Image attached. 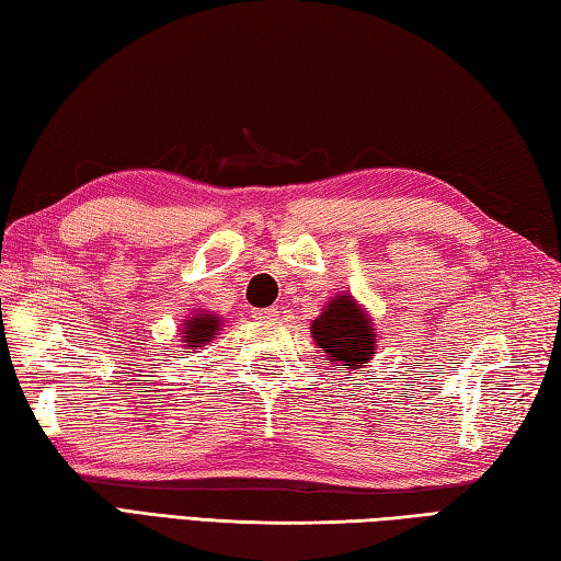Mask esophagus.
Returning <instances> with one entry per match:
<instances>
[{
    "label": "esophagus",
    "mask_w": 561,
    "mask_h": 561,
    "mask_svg": "<svg viewBox=\"0 0 561 561\" xmlns=\"http://www.w3.org/2000/svg\"><path fill=\"white\" fill-rule=\"evenodd\" d=\"M277 316H279V309H274V306H270V309L252 311V318H255V321H277Z\"/></svg>",
    "instance_id": "1"
}]
</instances>
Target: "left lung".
I'll list each match as a JSON object with an SVG mask.
<instances>
[{
    "label": "left lung",
    "mask_w": 561,
    "mask_h": 561,
    "mask_svg": "<svg viewBox=\"0 0 561 561\" xmlns=\"http://www.w3.org/2000/svg\"><path fill=\"white\" fill-rule=\"evenodd\" d=\"M311 335L333 365L347 371H365L375 357L377 333L369 313L347 294L333 296L323 313L311 323Z\"/></svg>",
    "instance_id": "1"
}]
</instances>
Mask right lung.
Here are the masks:
<instances>
[{"mask_svg": "<svg viewBox=\"0 0 561 561\" xmlns=\"http://www.w3.org/2000/svg\"><path fill=\"white\" fill-rule=\"evenodd\" d=\"M218 331H221V318L214 313H206V311H196L182 323V331H180V337L184 343L182 347L199 350V347L211 343V340L218 335Z\"/></svg>", "mask_w": 561, "mask_h": 561, "instance_id": "obj_1", "label": "right lung"}]
</instances>
